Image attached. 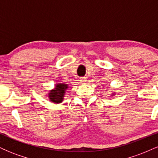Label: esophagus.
<instances>
[{
  "instance_id": "esophagus-1",
  "label": "esophagus",
  "mask_w": 158,
  "mask_h": 158,
  "mask_svg": "<svg viewBox=\"0 0 158 158\" xmlns=\"http://www.w3.org/2000/svg\"><path fill=\"white\" fill-rule=\"evenodd\" d=\"M79 81H80V82L81 83V84H85V83L87 81V78L86 77H81L80 79H79Z\"/></svg>"
}]
</instances>
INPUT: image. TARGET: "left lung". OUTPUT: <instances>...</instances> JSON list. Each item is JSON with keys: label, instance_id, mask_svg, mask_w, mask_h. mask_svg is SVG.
<instances>
[{"label": "left lung", "instance_id": "1", "mask_svg": "<svg viewBox=\"0 0 158 158\" xmlns=\"http://www.w3.org/2000/svg\"><path fill=\"white\" fill-rule=\"evenodd\" d=\"M114 94H115V93H113V95H114Z\"/></svg>", "mask_w": 158, "mask_h": 158}]
</instances>
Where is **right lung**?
I'll return each instance as SVG.
<instances>
[{
	"mask_svg": "<svg viewBox=\"0 0 158 158\" xmlns=\"http://www.w3.org/2000/svg\"><path fill=\"white\" fill-rule=\"evenodd\" d=\"M69 88L68 84L65 83H57L55 85L53 89L50 90L48 93L49 99L51 102L59 104L62 102L64 100V97L66 93V90Z\"/></svg>",
	"mask_w": 158,
	"mask_h": 158,
	"instance_id": "1",
	"label": "right lung"
}]
</instances>
